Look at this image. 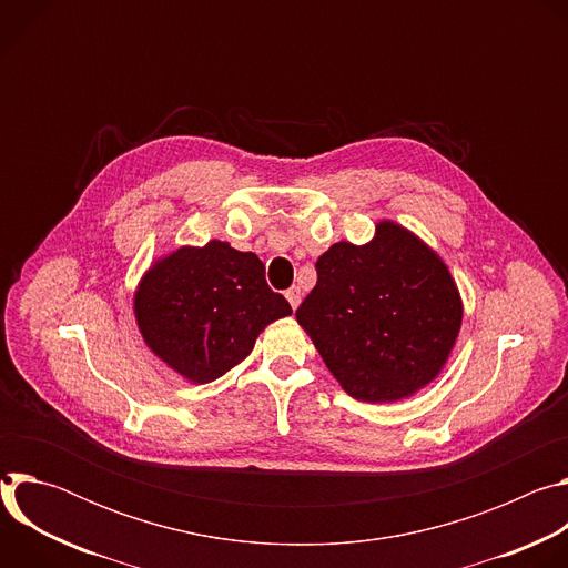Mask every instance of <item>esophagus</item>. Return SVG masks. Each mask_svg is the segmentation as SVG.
Returning <instances> with one entry per match:
<instances>
[{
  "label": "esophagus",
  "mask_w": 568,
  "mask_h": 568,
  "mask_svg": "<svg viewBox=\"0 0 568 568\" xmlns=\"http://www.w3.org/2000/svg\"><path fill=\"white\" fill-rule=\"evenodd\" d=\"M285 298L290 301V305H292V310H296L298 307V303H301V287H290L287 292H285Z\"/></svg>",
  "instance_id": "obj_1"
}]
</instances>
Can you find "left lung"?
I'll return each instance as SVG.
<instances>
[{"label": "left lung", "instance_id": "8db88e82", "mask_svg": "<svg viewBox=\"0 0 568 568\" xmlns=\"http://www.w3.org/2000/svg\"><path fill=\"white\" fill-rule=\"evenodd\" d=\"M296 321L351 397L397 402L445 368L463 301L427 242L382 220L366 245L342 240L318 256Z\"/></svg>", "mask_w": 568, "mask_h": 568}]
</instances>
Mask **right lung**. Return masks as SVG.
Listing matches in <instances>:
<instances>
[{
    "mask_svg": "<svg viewBox=\"0 0 568 568\" xmlns=\"http://www.w3.org/2000/svg\"><path fill=\"white\" fill-rule=\"evenodd\" d=\"M252 252L209 240L159 258L139 281L134 316L145 346L193 384H209L245 359L258 335L290 316Z\"/></svg>",
    "mask_w": 568,
    "mask_h": 568,
    "instance_id": "obj_1",
    "label": "right lung"
}]
</instances>
